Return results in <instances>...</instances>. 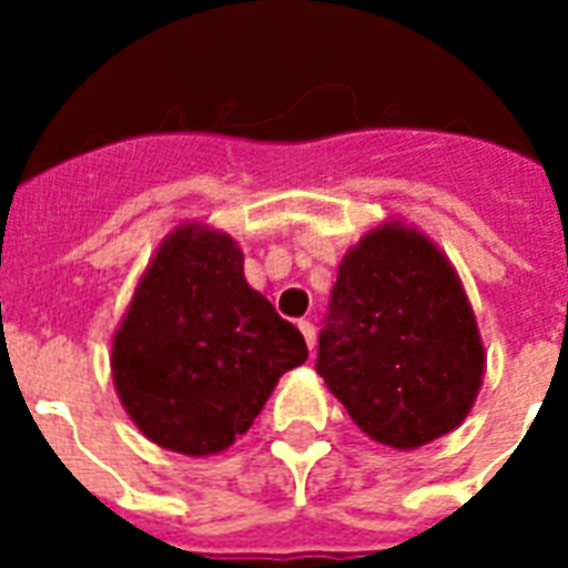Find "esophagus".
I'll use <instances>...</instances> for the list:
<instances>
[{"label": "esophagus", "mask_w": 568, "mask_h": 568, "mask_svg": "<svg viewBox=\"0 0 568 568\" xmlns=\"http://www.w3.org/2000/svg\"><path fill=\"white\" fill-rule=\"evenodd\" d=\"M297 327H301L303 338H306V345H310V351H312V347H315V342H318V329H315V324H312V321H301Z\"/></svg>", "instance_id": "1"}]
</instances>
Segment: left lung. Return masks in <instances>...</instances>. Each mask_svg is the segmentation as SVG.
<instances>
[{"label": "left lung", "mask_w": 568, "mask_h": 568, "mask_svg": "<svg viewBox=\"0 0 568 568\" xmlns=\"http://www.w3.org/2000/svg\"><path fill=\"white\" fill-rule=\"evenodd\" d=\"M315 368L356 427L386 448L415 450L466 422L486 351L436 241L392 217L347 250Z\"/></svg>", "instance_id": "1"}]
</instances>
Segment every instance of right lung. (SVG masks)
<instances>
[{
  "label": "right lung",
  "mask_w": 568,
  "mask_h": 568,
  "mask_svg": "<svg viewBox=\"0 0 568 568\" xmlns=\"http://www.w3.org/2000/svg\"><path fill=\"white\" fill-rule=\"evenodd\" d=\"M306 356L301 329L244 280L239 241L185 221L164 235L111 336V379L146 439L212 457Z\"/></svg>",
  "instance_id": "add662e5"
}]
</instances>
